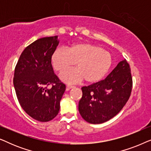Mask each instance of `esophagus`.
<instances>
[{"instance_id": "34e87169", "label": "esophagus", "mask_w": 151, "mask_h": 151, "mask_svg": "<svg viewBox=\"0 0 151 151\" xmlns=\"http://www.w3.org/2000/svg\"><path fill=\"white\" fill-rule=\"evenodd\" d=\"M74 87H75V86L73 85H69V84H68V85L67 86V90H69L70 88H73Z\"/></svg>"}]
</instances>
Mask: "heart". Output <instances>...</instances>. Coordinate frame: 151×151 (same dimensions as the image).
Segmentation results:
<instances>
[{"label":"heart","instance_id":"b5f03b06","mask_svg":"<svg viewBox=\"0 0 151 151\" xmlns=\"http://www.w3.org/2000/svg\"><path fill=\"white\" fill-rule=\"evenodd\" d=\"M55 71L62 72L76 65L78 68L69 69L60 74L67 83H76L84 79L86 83H94L104 77L112 65L110 53L98 45L78 43L69 49H57L51 56Z\"/></svg>","mask_w":151,"mask_h":151}]
</instances>
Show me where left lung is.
Instances as JSON below:
<instances>
[{"mask_svg": "<svg viewBox=\"0 0 151 151\" xmlns=\"http://www.w3.org/2000/svg\"><path fill=\"white\" fill-rule=\"evenodd\" d=\"M132 87L131 67L124 59L104 80L82 86V96L78 105L80 115L91 124L109 120L127 104Z\"/></svg>", "mask_w": 151, "mask_h": 151, "instance_id": "8db88e82", "label": "left lung"}]
</instances>
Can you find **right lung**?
Wrapping results in <instances>:
<instances>
[{
	"label": "right lung",
	"mask_w": 151,
	"mask_h": 151,
	"mask_svg": "<svg viewBox=\"0 0 151 151\" xmlns=\"http://www.w3.org/2000/svg\"><path fill=\"white\" fill-rule=\"evenodd\" d=\"M58 43L57 36L34 41L22 51L14 71V85L20 106L40 122H49L58 114L66 88L51 65Z\"/></svg>",
	"instance_id": "add662e5"
}]
</instances>
